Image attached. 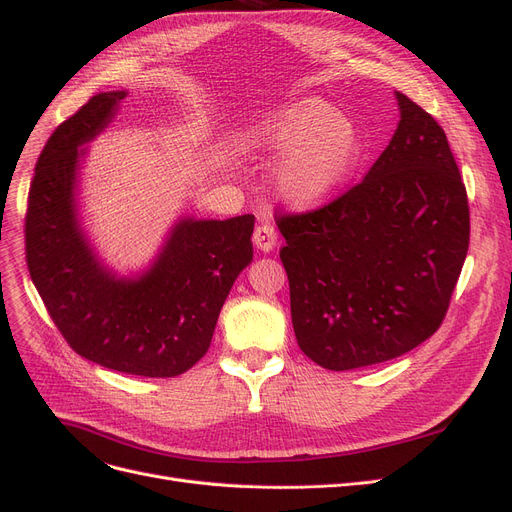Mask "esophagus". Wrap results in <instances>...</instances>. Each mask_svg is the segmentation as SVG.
Masks as SVG:
<instances>
[{
    "mask_svg": "<svg viewBox=\"0 0 512 512\" xmlns=\"http://www.w3.org/2000/svg\"><path fill=\"white\" fill-rule=\"evenodd\" d=\"M253 245L263 251V253H270L274 251V247L278 245V234L274 230V226L270 224H261L255 228L253 232Z\"/></svg>",
    "mask_w": 512,
    "mask_h": 512,
    "instance_id": "obj_1",
    "label": "esophagus"
}]
</instances>
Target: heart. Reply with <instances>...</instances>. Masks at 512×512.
Instances as JSON below:
<instances>
[{"label":"heart","instance_id":"b5f03b06","mask_svg":"<svg viewBox=\"0 0 512 512\" xmlns=\"http://www.w3.org/2000/svg\"><path fill=\"white\" fill-rule=\"evenodd\" d=\"M240 147L282 157L272 172V186L288 207L303 211L330 203L351 180L363 155V132L328 101L305 97L247 124Z\"/></svg>","mask_w":512,"mask_h":512}]
</instances>
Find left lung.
Instances as JSON below:
<instances>
[{
  "mask_svg": "<svg viewBox=\"0 0 512 512\" xmlns=\"http://www.w3.org/2000/svg\"><path fill=\"white\" fill-rule=\"evenodd\" d=\"M400 120L367 176L286 215L280 259L301 351L330 371L384 363L432 336L469 249V205L442 126L394 93Z\"/></svg>",
  "mask_w": 512,
  "mask_h": 512,
  "instance_id": "1",
  "label": "left lung"
}]
</instances>
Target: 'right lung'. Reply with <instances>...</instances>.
Returning <instances> with one entry per match:
<instances>
[{
  "label": "right lung",
  "mask_w": 512,
  "mask_h": 512,
  "mask_svg": "<svg viewBox=\"0 0 512 512\" xmlns=\"http://www.w3.org/2000/svg\"><path fill=\"white\" fill-rule=\"evenodd\" d=\"M126 95L97 93L53 130L29 193L26 263L53 324L80 357L174 378L207 353L228 292L253 261L255 218L182 215L145 270L120 276L105 265L80 218V170L87 145L114 122Z\"/></svg>",
  "instance_id": "right-lung-1"
}]
</instances>
